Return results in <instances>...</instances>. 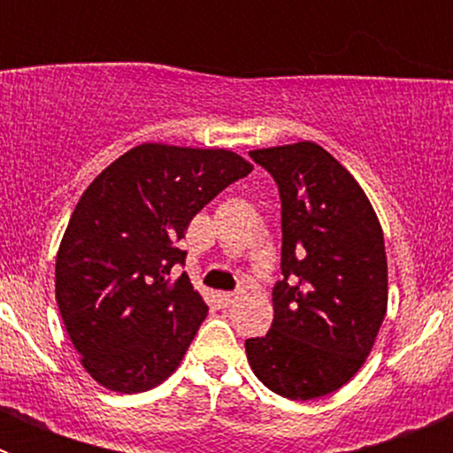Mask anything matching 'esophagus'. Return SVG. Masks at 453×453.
Listing matches in <instances>:
<instances>
[{
	"label": "esophagus",
	"mask_w": 453,
	"mask_h": 453,
	"mask_svg": "<svg viewBox=\"0 0 453 453\" xmlns=\"http://www.w3.org/2000/svg\"><path fill=\"white\" fill-rule=\"evenodd\" d=\"M218 297H219V303H222V306H231V303L238 302L240 292H219Z\"/></svg>",
	"instance_id": "34e87169"
}]
</instances>
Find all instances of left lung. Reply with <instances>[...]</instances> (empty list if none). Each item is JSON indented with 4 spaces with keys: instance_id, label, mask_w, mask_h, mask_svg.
I'll return each mask as SVG.
<instances>
[{
    "instance_id": "1",
    "label": "left lung",
    "mask_w": 453,
    "mask_h": 453,
    "mask_svg": "<svg viewBox=\"0 0 453 453\" xmlns=\"http://www.w3.org/2000/svg\"><path fill=\"white\" fill-rule=\"evenodd\" d=\"M281 197V281L263 338L247 358L272 392L324 397L372 351L388 308V263L374 208L345 167L315 142L250 151Z\"/></svg>"
}]
</instances>
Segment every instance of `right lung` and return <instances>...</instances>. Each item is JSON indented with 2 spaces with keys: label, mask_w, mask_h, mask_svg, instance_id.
Returning <instances> with one entry per match:
<instances>
[{
  "label": "right lung",
  "mask_w": 453,
  "mask_h": 453,
  "mask_svg": "<svg viewBox=\"0 0 453 453\" xmlns=\"http://www.w3.org/2000/svg\"><path fill=\"white\" fill-rule=\"evenodd\" d=\"M251 172L229 150L145 142L79 199L56 256V302L88 374L115 392H145L177 370L208 306L177 242L195 215Z\"/></svg>",
  "instance_id": "obj_1"
}]
</instances>
